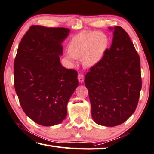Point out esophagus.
Returning <instances> with one entry per match:
<instances>
[{
  "label": "esophagus",
  "instance_id": "1",
  "mask_svg": "<svg viewBox=\"0 0 154 154\" xmlns=\"http://www.w3.org/2000/svg\"><path fill=\"white\" fill-rule=\"evenodd\" d=\"M78 79H79V81L80 83H82L84 82V80H85L84 75L81 74V73H80V74H79V75H78Z\"/></svg>",
  "mask_w": 154,
  "mask_h": 154
}]
</instances>
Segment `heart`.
Instances as JSON below:
<instances>
[{
    "instance_id": "b5f03b06",
    "label": "heart",
    "mask_w": 154,
    "mask_h": 154,
    "mask_svg": "<svg viewBox=\"0 0 154 154\" xmlns=\"http://www.w3.org/2000/svg\"><path fill=\"white\" fill-rule=\"evenodd\" d=\"M108 46L109 38L103 32H83L70 40L66 58L73 64L75 59H82L85 67H92L103 59Z\"/></svg>"
}]
</instances>
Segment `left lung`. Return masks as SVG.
<instances>
[{
  "label": "left lung",
  "mask_w": 154,
  "mask_h": 154,
  "mask_svg": "<svg viewBox=\"0 0 154 154\" xmlns=\"http://www.w3.org/2000/svg\"><path fill=\"white\" fill-rule=\"evenodd\" d=\"M109 49L85 75L93 120L116 126L128 119L138 104L142 82L140 57L128 34L116 26Z\"/></svg>",
  "instance_id": "obj_1"
}]
</instances>
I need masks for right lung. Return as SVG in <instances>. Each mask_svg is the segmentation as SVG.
I'll return each mask as SVG.
<instances>
[{"instance_id":"1","label":"right lung","mask_w":154,"mask_h":154,"mask_svg":"<svg viewBox=\"0 0 154 154\" xmlns=\"http://www.w3.org/2000/svg\"><path fill=\"white\" fill-rule=\"evenodd\" d=\"M65 28L32 26L19 45L14 61V85L28 116L45 126L60 124L67 104L79 86L75 70L62 66Z\"/></svg>"}]
</instances>
